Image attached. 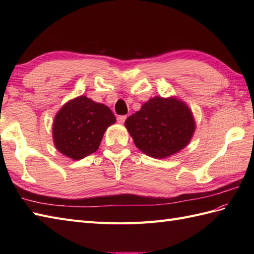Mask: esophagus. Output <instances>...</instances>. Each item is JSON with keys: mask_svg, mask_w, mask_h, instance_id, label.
Segmentation results:
<instances>
[{"mask_svg": "<svg viewBox=\"0 0 254 254\" xmlns=\"http://www.w3.org/2000/svg\"><path fill=\"white\" fill-rule=\"evenodd\" d=\"M126 119H127V116H119L117 118V121L119 123H124V121H126Z\"/></svg>", "mask_w": 254, "mask_h": 254, "instance_id": "1", "label": "esophagus"}]
</instances>
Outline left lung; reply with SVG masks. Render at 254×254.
Listing matches in <instances>:
<instances>
[{
	"instance_id": "8db88e82",
	"label": "left lung",
	"mask_w": 254,
	"mask_h": 254,
	"mask_svg": "<svg viewBox=\"0 0 254 254\" xmlns=\"http://www.w3.org/2000/svg\"><path fill=\"white\" fill-rule=\"evenodd\" d=\"M136 147L155 158H165L186 147L195 130L190 109L176 98L154 97L126 120Z\"/></svg>"
}]
</instances>
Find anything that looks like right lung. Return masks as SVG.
Here are the masks:
<instances>
[{
    "mask_svg": "<svg viewBox=\"0 0 254 254\" xmlns=\"http://www.w3.org/2000/svg\"><path fill=\"white\" fill-rule=\"evenodd\" d=\"M115 122L116 117L107 106L80 96L58 112L53 122V141L63 155L82 159L98 149L107 127Z\"/></svg>",
    "mask_w": 254,
    "mask_h": 254,
    "instance_id": "obj_1",
    "label": "right lung"
}]
</instances>
